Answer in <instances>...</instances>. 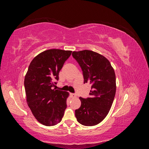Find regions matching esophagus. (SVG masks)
I'll return each instance as SVG.
<instances>
[{
	"label": "esophagus",
	"instance_id": "obj_1",
	"mask_svg": "<svg viewBox=\"0 0 149 149\" xmlns=\"http://www.w3.org/2000/svg\"><path fill=\"white\" fill-rule=\"evenodd\" d=\"M71 97L75 98V97H76V94H73V93H71Z\"/></svg>",
	"mask_w": 149,
	"mask_h": 149
}]
</instances>
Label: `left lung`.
I'll list each match as a JSON object with an SVG mask.
<instances>
[{"label": "left lung", "mask_w": 149, "mask_h": 149, "mask_svg": "<svg viewBox=\"0 0 149 149\" xmlns=\"http://www.w3.org/2000/svg\"><path fill=\"white\" fill-rule=\"evenodd\" d=\"M83 71L84 83L91 84L90 97H79L80 107L75 110L78 122L86 126H93L102 121L113 102L116 91V74L106 57L91 50L72 53Z\"/></svg>", "instance_id": "obj_1"}]
</instances>
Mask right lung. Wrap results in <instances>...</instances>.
Segmentation results:
<instances>
[{
    "mask_svg": "<svg viewBox=\"0 0 149 149\" xmlns=\"http://www.w3.org/2000/svg\"><path fill=\"white\" fill-rule=\"evenodd\" d=\"M72 51L47 49L31 61L24 79L26 102L39 123L55 125L61 122L69 93L53 89L59 72Z\"/></svg>",
    "mask_w": 149,
    "mask_h": 149,
    "instance_id": "obj_1",
    "label": "right lung"
}]
</instances>
